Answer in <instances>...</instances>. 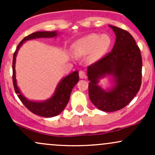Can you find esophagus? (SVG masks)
Masks as SVG:
<instances>
[{
  "label": "esophagus",
  "mask_w": 155,
  "mask_h": 155,
  "mask_svg": "<svg viewBox=\"0 0 155 155\" xmlns=\"http://www.w3.org/2000/svg\"><path fill=\"white\" fill-rule=\"evenodd\" d=\"M79 77L80 79H86L87 76H86V74L83 71H79Z\"/></svg>",
  "instance_id": "esophagus-1"
}]
</instances>
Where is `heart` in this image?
<instances>
[{"instance_id": "obj_1", "label": "heart", "mask_w": 155, "mask_h": 155, "mask_svg": "<svg viewBox=\"0 0 155 155\" xmlns=\"http://www.w3.org/2000/svg\"><path fill=\"white\" fill-rule=\"evenodd\" d=\"M112 40L108 34L91 33L78 39L72 46L75 56L90 54L89 61L96 63L102 59L111 47Z\"/></svg>"}]
</instances>
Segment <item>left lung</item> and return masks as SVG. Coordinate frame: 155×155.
I'll return each mask as SVG.
<instances>
[{
	"instance_id": "8db88e82",
	"label": "left lung",
	"mask_w": 155,
	"mask_h": 155,
	"mask_svg": "<svg viewBox=\"0 0 155 155\" xmlns=\"http://www.w3.org/2000/svg\"><path fill=\"white\" fill-rule=\"evenodd\" d=\"M116 35L111 52L87 68L89 96L98 109L116 111L125 107L139 91L142 58L136 41L127 31L109 25ZM110 76L112 86L99 85L101 78Z\"/></svg>"
}]
</instances>
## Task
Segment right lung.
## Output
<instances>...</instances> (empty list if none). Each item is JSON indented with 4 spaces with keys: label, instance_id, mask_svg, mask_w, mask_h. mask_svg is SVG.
Returning a JSON list of instances; mask_svg holds the SVG:
<instances>
[{
    "label": "right lung",
    "instance_id": "right-lung-1",
    "mask_svg": "<svg viewBox=\"0 0 155 155\" xmlns=\"http://www.w3.org/2000/svg\"><path fill=\"white\" fill-rule=\"evenodd\" d=\"M59 33L58 31H38L35 33L25 37L17 46L15 52L14 53L13 63H12V69H13V84L16 94H17L19 100L25 105V106L28 108L31 112L35 114L44 117H53L60 114L65 108L70 99L71 93L72 89L79 81V71H75L71 74L65 76L60 81L57 85L55 91L53 95L49 99L42 101H31L27 98L21 92L18 86H17V79H16V71L15 63L16 57L19 48L25 42L32 39L41 38H54L57 37Z\"/></svg>",
    "mask_w": 155,
    "mask_h": 155
}]
</instances>
